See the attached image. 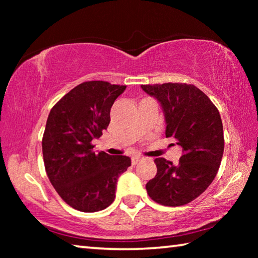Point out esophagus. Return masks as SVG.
Masks as SVG:
<instances>
[{
  "instance_id": "esophagus-1",
  "label": "esophagus",
  "mask_w": 258,
  "mask_h": 258,
  "mask_svg": "<svg viewBox=\"0 0 258 258\" xmlns=\"http://www.w3.org/2000/svg\"><path fill=\"white\" fill-rule=\"evenodd\" d=\"M141 160H142L141 157H138V156H137V157H133V158H132V165H137V164H139Z\"/></svg>"
}]
</instances>
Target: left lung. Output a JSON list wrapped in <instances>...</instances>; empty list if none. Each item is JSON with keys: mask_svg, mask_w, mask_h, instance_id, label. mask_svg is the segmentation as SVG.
Returning <instances> with one entry per match:
<instances>
[{"mask_svg": "<svg viewBox=\"0 0 258 258\" xmlns=\"http://www.w3.org/2000/svg\"><path fill=\"white\" fill-rule=\"evenodd\" d=\"M158 100L166 123V138L182 147L177 165L156 158V176L146 189L163 206H183L211 185L224 151L223 124L217 108L203 91L185 83L141 85Z\"/></svg>", "mask_w": 258, "mask_h": 258, "instance_id": "obj_1", "label": "left lung"}]
</instances>
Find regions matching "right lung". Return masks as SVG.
<instances>
[{
  "instance_id": "right-lung-1",
  "label": "right lung",
  "mask_w": 258,
  "mask_h": 258,
  "mask_svg": "<svg viewBox=\"0 0 258 258\" xmlns=\"http://www.w3.org/2000/svg\"><path fill=\"white\" fill-rule=\"evenodd\" d=\"M125 85L103 81L74 87L51 109L42 140L47 177L69 206L84 213L107 208L116 197L117 178L131 158L95 154L99 139L110 123V109Z\"/></svg>"
}]
</instances>
